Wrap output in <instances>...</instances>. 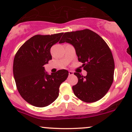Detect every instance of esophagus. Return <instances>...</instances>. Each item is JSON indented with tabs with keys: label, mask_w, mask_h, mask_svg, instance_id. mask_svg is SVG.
I'll list each match as a JSON object with an SVG mask.
<instances>
[{
	"label": "esophagus",
	"mask_w": 132,
	"mask_h": 132,
	"mask_svg": "<svg viewBox=\"0 0 132 132\" xmlns=\"http://www.w3.org/2000/svg\"><path fill=\"white\" fill-rule=\"evenodd\" d=\"M73 74H74V72H72V71H69V76L73 75Z\"/></svg>",
	"instance_id": "34e87169"
}]
</instances>
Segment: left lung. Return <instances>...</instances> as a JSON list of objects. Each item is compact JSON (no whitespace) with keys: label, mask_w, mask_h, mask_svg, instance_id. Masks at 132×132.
Masks as SVG:
<instances>
[{"label":"left lung","mask_w":132,"mask_h":132,"mask_svg":"<svg viewBox=\"0 0 132 132\" xmlns=\"http://www.w3.org/2000/svg\"><path fill=\"white\" fill-rule=\"evenodd\" d=\"M64 42L73 45L78 61L87 72L86 76L74 73L78 78L77 84L72 86L75 95L87 103L101 99L113 81L115 64L109 46L99 35L89 29L64 33L59 43Z\"/></svg>","instance_id":"8db88e82"}]
</instances>
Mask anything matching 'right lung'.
Here are the masks:
<instances>
[{"instance_id":"obj_1","label":"right lung","mask_w":132,"mask_h":132,"mask_svg":"<svg viewBox=\"0 0 132 132\" xmlns=\"http://www.w3.org/2000/svg\"><path fill=\"white\" fill-rule=\"evenodd\" d=\"M63 33L37 35L24 43L16 53L13 72L18 91L30 104L38 107L50 105L59 95V88L69 72L58 70L50 75L44 65L52 60L50 49L59 42Z\"/></svg>"}]
</instances>
